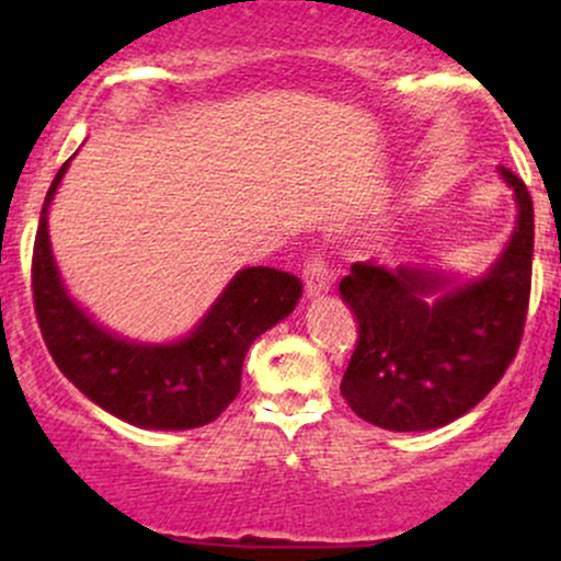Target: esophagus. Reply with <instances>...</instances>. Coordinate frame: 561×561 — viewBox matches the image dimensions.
<instances>
[{
	"mask_svg": "<svg viewBox=\"0 0 561 561\" xmlns=\"http://www.w3.org/2000/svg\"><path fill=\"white\" fill-rule=\"evenodd\" d=\"M302 282H306V293L311 298H317V295L327 293L332 287V268L327 266V261L321 255H313L302 266Z\"/></svg>",
	"mask_w": 561,
	"mask_h": 561,
	"instance_id": "esophagus-1",
	"label": "esophagus"
}]
</instances>
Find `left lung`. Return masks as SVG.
Returning <instances> with one entry per match:
<instances>
[{"label":"left lung","instance_id":"8db88e82","mask_svg":"<svg viewBox=\"0 0 561 561\" xmlns=\"http://www.w3.org/2000/svg\"><path fill=\"white\" fill-rule=\"evenodd\" d=\"M517 199V227L478 282L450 285L430 266L353 263L340 295L358 321L340 392L364 422L422 433L459 420L504 377L523 343L533 276V199L501 165Z\"/></svg>","mask_w":561,"mask_h":561}]
</instances>
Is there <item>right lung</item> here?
Wrapping results in <instances>:
<instances>
[{"mask_svg": "<svg viewBox=\"0 0 561 561\" xmlns=\"http://www.w3.org/2000/svg\"><path fill=\"white\" fill-rule=\"evenodd\" d=\"M68 165L44 197L31 259L36 321L57 369L89 401L134 427L192 430L214 422L240 392L253 340L293 313L300 279L268 266L242 268L190 337L169 345L115 337L76 306L49 248L47 208Z\"/></svg>", "mask_w": 561, "mask_h": 561, "instance_id": "obj_1", "label": "right lung"}]
</instances>
